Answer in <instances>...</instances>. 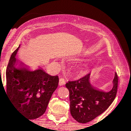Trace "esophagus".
<instances>
[{
	"label": "esophagus",
	"mask_w": 131,
	"mask_h": 131,
	"mask_svg": "<svg viewBox=\"0 0 131 131\" xmlns=\"http://www.w3.org/2000/svg\"><path fill=\"white\" fill-rule=\"evenodd\" d=\"M64 84H65V80H64V79H63V78H61V79H60L58 85H59L60 86H62V85H63Z\"/></svg>",
	"instance_id": "esophagus-1"
}]
</instances>
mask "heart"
I'll return each instance as SVG.
<instances>
[{
  "mask_svg": "<svg viewBox=\"0 0 131 131\" xmlns=\"http://www.w3.org/2000/svg\"><path fill=\"white\" fill-rule=\"evenodd\" d=\"M88 68V64H84L83 66H81V67H78L77 68V70H79V71H83V70H86Z\"/></svg>",
  "mask_w": 131,
  "mask_h": 131,
  "instance_id": "1",
  "label": "heart"
}]
</instances>
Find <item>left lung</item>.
Returning <instances> with one entry per match:
<instances>
[{
    "instance_id": "obj_1",
    "label": "left lung",
    "mask_w": 131,
    "mask_h": 131,
    "mask_svg": "<svg viewBox=\"0 0 131 131\" xmlns=\"http://www.w3.org/2000/svg\"><path fill=\"white\" fill-rule=\"evenodd\" d=\"M91 74H88L79 80L66 84L70 92L71 115L82 124L92 121L103 113L113 102L118 89L116 73H115L112 89L108 91L94 87L91 84Z\"/></svg>"
}]
</instances>
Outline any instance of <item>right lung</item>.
<instances>
[{"instance_id": "obj_1", "label": "right lung", "mask_w": 131, "mask_h": 131, "mask_svg": "<svg viewBox=\"0 0 131 131\" xmlns=\"http://www.w3.org/2000/svg\"><path fill=\"white\" fill-rule=\"evenodd\" d=\"M20 45L12 54L7 71V93L11 103L29 119L46 112L58 84V76L47 74L41 67L32 70L16 58Z\"/></svg>"}]
</instances>
